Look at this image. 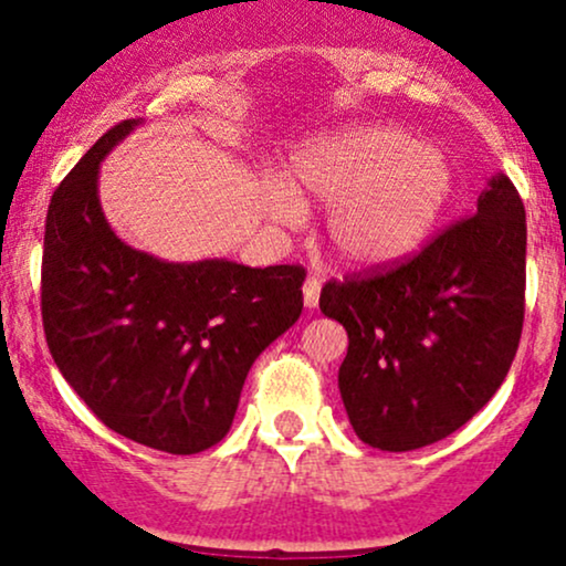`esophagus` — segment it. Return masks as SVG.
Instances as JSON below:
<instances>
[{
    "mask_svg": "<svg viewBox=\"0 0 566 566\" xmlns=\"http://www.w3.org/2000/svg\"><path fill=\"white\" fill-rule=\"evenodd\" d=\"M319 292H322V282L316 276H308L303 284V303L305 308H316L319 303Z\"/></svg>",
    "mask_w": 566,
    "mask_h": 566,
    "instance_id": "esophagus-1",
    "label": "esophagus"
}]
</instances>
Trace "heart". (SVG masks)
Instances as JSON below:
<instances>
[{"label": "heart", "mask_w": 566, "mask_h": 566, "mask_svg": "<svg viewBox=\"0 0 566 566\" xmlns=\"http://www.w3.org/2000/svg\"><path fill=\"white\" fill-rule=\"evenodd\" d=\"M290 186L271 191L274 216L303 218V199L333 207L329 247L350 265H382L407 255L437 223L452 188L444 157L394 127H350L305 143L292 157Z\"/></svg>", "instance_id": "heart-1"}]
</instances>
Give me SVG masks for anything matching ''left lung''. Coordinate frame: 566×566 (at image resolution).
Wrapping results in <instances>:
<instances>
[{
  "label": "left lung",
  "instance_id": "8db88e82",
  "mask_svg": "<svg viewBox=\"0 0 566 566\" xmlns=\"http://www.w3.org/2000/svg\"><path fill=\"white\" fill-rule=\"evenodd\" d=\"M524 287L527 218L505 175L415 255L329 279L319 308L348 333L337 386L356 437L409 452L469 423L516 356Z\"/></svg>",
  "mask_w": 566,
  "mask_h": 566
}]
</instances>
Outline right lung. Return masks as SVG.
Returning <instances> with one entry per match:
<instances>
[{
  "instance_id": "obj_1",
  "label": "right lung",
  "mask_w": 566,
  "mask_h": 566,
  "mask_svg": "<svg viewBox=\"0 0 566 566\" xmlns=\"http://www.w3.org/2000/svg\"><path fill=\"white\" fill-rule=\"evenodd\" d=\"M140 119H125L50 199L42 324L57 369L95 418L170 454L229 433L252 361L297 322L303 265L165 263L133 250L97 201L101 159Z\"/></svg>"
}]
</instances>
